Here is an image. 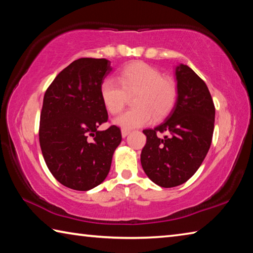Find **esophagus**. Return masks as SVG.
Listing matches in <instances>:
<instances>
[{
    "label": "esophagus",
    "instance_id": "esophagus-1",
    "mask_svg": "<svg viewBox=\"0 0 253 253\" xmlns=\"http://www.w3.org/2000/svg\"><path fill=\"white\" fill-rule=\"evenodd\" d=\"M129 132H130L129 129H124V128H123V129H122V136L124 137V138H125V137H126L128 134H129Z\"/></svg>",
    "mask_w": 253,
    "mask_h": 253
}]
</instances>
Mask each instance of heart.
<instances>
[{
  "label": "heart",
  "instance_id": "heart-1",
  "mask_svg": "<svg viewBox=\"0 0 253 253\" xmlns=\"http://www.w3.org/2000/svg\"><path fill=\"white\" fill-rule=\"evenodd\" d=\"M117 81L106 78L101 81L99 92L106 109L111 115L121 113L125 107L127 95H134L132 105L115 119L124 129L146 126L154 119L163 118L170 113L177 99V87L172 79L148 63L131 62L117 72Z\"/></svg>",
  "mask_w": 253,
  "mask_h": 253
}]
</instances>
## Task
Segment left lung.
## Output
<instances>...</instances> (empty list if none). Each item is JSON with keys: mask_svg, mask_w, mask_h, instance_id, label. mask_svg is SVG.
Segmentation results:
<instances>
[{"mask_svg": "<svg viewBox=\"0 0 253 253\" xmlns=\"http://www.w3.org/2000/svg\"><path fill=\"white\" fill-rule=\"evenodd\" d=\"M177 99L169 116L155 128L144 129L140 154L144 172L162 187L185 183L195 174L211 146L215 108L208 85L188 66L175 69ZM160 132L168 134L164 137Z\"/></svg>", "mask_w": 253, "mask_h": 253, "instance_id": "obj_1", "label": "left lung"}]
</instances>
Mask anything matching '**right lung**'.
Listing matches in <instances>:
<instances>
[{"label": "right lung", "instance_id": "right-lung-1", "mask_svg": "<svg viewBox=\"0 0 253 253\" xmlns=\"http://www.w3.org/2000/svg\"><path fill=\"white\" fill-rule=\"evenodd\" d=\"M111 71L107 59L80 58L55 77L42 105L39 140L54 178L72 190L89 191L105 181L119 127L98 130L108 121L99 87Z\"/></svg>", "mask_w": 253, "mask_h": 253}]
</instances>
